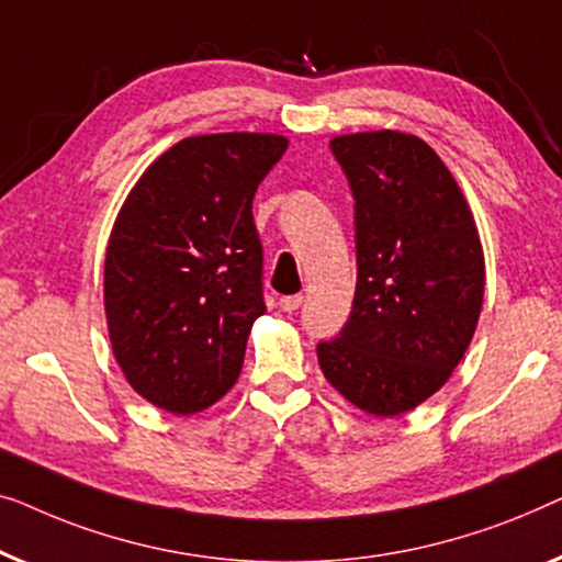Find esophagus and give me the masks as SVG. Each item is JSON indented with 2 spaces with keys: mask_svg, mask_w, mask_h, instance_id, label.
<instances>
[{
  "mask_svg": "<svg viewBox=\"0 0 562 562\" xmlns=\"http://www.w3.org/2000/svg\"><path fill=\"white\" fill-rule=\"evenodd\" d=\"M300 305H303V295H284V297H280V307H282L284 313L297 311Z\"/></svg>",
  "mask_w": 562,
  "mask_h": 562,
  "instance_id": "34e87169",
  "label": "esophagus"
}]
</instances>
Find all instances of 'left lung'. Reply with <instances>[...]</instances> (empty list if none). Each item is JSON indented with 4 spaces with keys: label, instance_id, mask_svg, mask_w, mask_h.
<instances>
[{
    "label": "left lung",
    "instance_id": "1",
    "mask_svg": "<svg viewBox=\"0 0 562 562\" xmlns=\"http://www.w3.org/2000/svg\"><path fill=\"white\" fill-rule=\"evenodd\" d=\"M353 193L357 292L318 344L330 386L376 417L432 397L469 349L484 303V249L456 178L405 132L330 139Z\"/></svg>",
    "mask_w": 562,
    "mask_h": 562
}]
</instances>
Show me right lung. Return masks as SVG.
<instances>
[{
  "label": "right lung",
  "mask_w": 562,
  "mask_h": 562,
  "mask_svg": "<svg viewBox=\"0 0 562 562\" xmlns=\"http://www.w3.org/2000/svg\"><path fill=\"white\" fill-rule=\"evenodd\" d=\"M288 149L280 134L186 137L142 172L109 236V338L132 390L193 415L241 374L262 315L257 186Z\"/></svg>",
  "instance_id": "1"
}]
</instances>
